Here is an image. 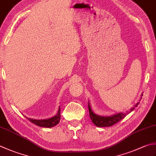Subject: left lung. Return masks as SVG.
Returning a JSON list of instances; mask_svg holds the SVG:
<instances>
[{
    "mask_svg": "<svg viewBox=\"0 0 156 156\" xmlns=\"http://www.w3.org/2000/svg\"><path fill=\"white\" fill-rule=\"evenodd\" d=\"M139 104V102L136 103V105H135V107H133V108H132L130 109V111L126 112V113H124V114H123V113H119V114H114V115H112V116L104 117V116H100V115H97L96 114H94L93 112L92 109L90 108L89 103H88L89 116L91 119V120H92L93 123L94 125H96L98 127L111 126H113L114 124L118 123L119 121H120L122 119H123L127 114H129L130 112L133 111Z\"/></svg>",
    "mask_w": 156,
    "mask_h": 156,
    "instance_id": "left-lung-1",
    "label": "left lung"
}]
</instances>
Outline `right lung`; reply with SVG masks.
Wrapping results in <instances>:
<instances>
[{"label": "right lung", "mask_w": 156, "mask_h": 156, "mask_svg": "<svg viewBox=\"0 0 156 156\" xmlns=\"http://www.w3.org/2000/svg\"><path fill=\"white\" fill-rule=\"evenodd\" d=\"M61 114H60V108H59V111H58L57 114L55 115L54 117L47 119V120H34L31 118H27L28 120L37 126H41V127H45V128H51L54 126H55L57 124H59L60 121Z\"/></svg>", "instance_id": "add662e5"}]
</instances>
